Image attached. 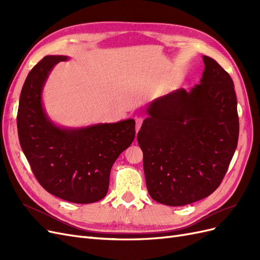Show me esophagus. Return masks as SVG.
<instances>
[{
	"instance_id": "obj_1",
	"label": "esophagus",
	"mask_w": 260,
	"mask_h": 260,
	"mask_svg": "<svg viewBox=\"0 0 260 260\" xmlns=\"http://www.w3.org/2000/svg\"><path fill=\"white\" fill-rule=\"evenodd\" d=\"M136 122H137V132H138V131H139V129L141 128V125H142L143 119H142V118H137V119H136Z\"/></svg>"
}]
</instances>
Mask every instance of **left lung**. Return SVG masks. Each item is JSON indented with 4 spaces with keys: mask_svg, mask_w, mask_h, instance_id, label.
<instances>
[{
    "mask_svg": "<svg viewBox=\"0 0 260 260\" xmlns=\"http://www.w3.org/2000/svg\"><path fill=\"white\" fill-rule=\"evenodd\" d=\"M200 84L148 104L138 142L146 187L167 206L209 196L221 183L238 145V102L230 75L203 56Z\"/></svg>",
    "mask_w": 260,
    "mask_h": 260,
    "instance_id": "8db88e82",
    "label": "left lung"
}]
</instances>
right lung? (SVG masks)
I'll return each instance as SVG.
<instances>
[{
  "label": "right lung",
  "mask_w": 260,
  "mask_h": 260,
  "mask_svg": "<svg viewBox=\"0 0 260 260\" xmlns=\"http://www.w3.org/2000/svg\"><path fill=\"white\" fill-rule=\"evenodd\" d=\"M48 55L31 69L20 93L17 129L20 146L36 178L46 191L76 204L104 199L113 164L136 137V121L125 119L86 127H60L42 102L54 66L68 60Z\"/></svg>",
  "instance_id": "obj_1"
}]
</instances>
